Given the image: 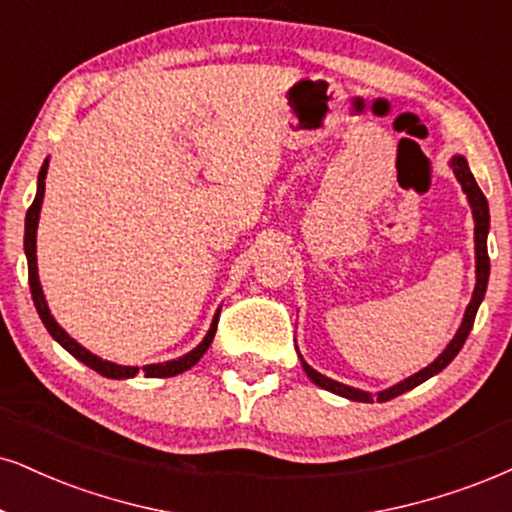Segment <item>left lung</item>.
Returning a JSON list of instances; mask_svg holds the SVG:
<instances>
[{
  "label": "left lung",
  "mask_w": 512,
  "mask_h": 512,
  "mask_svg": "<svg viewBox=\"0 0 512 512\" xmlns=\"http://www.w3.org/2000/svg\"><path fill=\"white\" fill-rule=\"evenodd\" d=\"M451 168L453 173H456V178L460 185H463L465 194H468L470 199V206H472V216H475V251H477V285H475V292H472V301L468 306V311L463 315V325L458 327L456 337L451 339V344L446 346L444 353L437 358V361L427 365L425 370L415 372V375H410L408 380H403L399 384H394L391 389H384L380 391L377 396L368 394V391H361V389H353V387H346V384H339L330 380V377L320 375V372H315L311 365H308L304 358H301V363H304V370L306 375L311 377V380L318 384V387H323L327 391H332V394H339L344 396V399H351V401H363V403H372V401H389V399H396V396L403 394V391L418 387L425 380H430L432 375H437L449 365L453 358L458 356V351L463 349L465 339H468V334L472 330V325H475V315H477V308L482 304L484 299V292H487V282H489V251H487V232H489V204H487V197H484V192L479 189L475 175L470 173V166L468 161L463 159V156H453L451 161Z\"/></svg>",
  "instance_id": "8db88e82"
}]
</instances>
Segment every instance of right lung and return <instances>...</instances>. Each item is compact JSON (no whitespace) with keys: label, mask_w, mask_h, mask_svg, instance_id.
<instances>
[{"label":"right lung","mask_w":512,"mask_h":512,"mask_svg":"<svg viewBox=\"0 0 512 512\" xmlns=\"http://www.w3.org/2000/svg\"><path fill=\"white\" fill-rule=\"evenodd\" d=\"M44 178H47V161H44L42 168H40L35 201H33V204H30L28 213H25V256H28V282H30V294H33L37 313H40L44 327H47L49 334H52L56 342H59L68 353H73V356L78 358V361H82L85 365H90L92 370H97L99 375L113 377V380H125V377H135L137 372H140V368H130V365H116V363L102 361V358H97V356H94V353H90L87 349H82V346L75 342V339L68 337V334L63 332L59 325H56V320L52 318V313H49L47 301H44V294H42V287H40V280H37V258H35V235H37V218H40L42 197H44ZM218 315L220 313H216L211 330H208V334L204 337V342H201L197 349L189 351L187 356L178 358V361H168V363H159V365H144V368H142L144 377H175V375H180V372H185V370L192 368V365L197 363L201 356H204L208 346H211L213 337H216Z\"/></svg>","instance_id":"right-lung-1"}]
</instances>
